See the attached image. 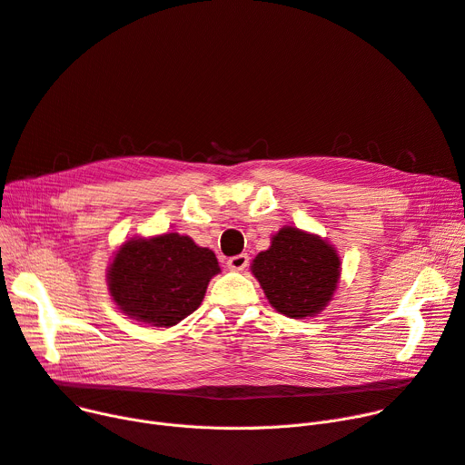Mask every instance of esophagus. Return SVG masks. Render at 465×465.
Segmentation results:
<instances>
[{"instance_id":"34e87169","label":"esophagus","mask_w":465,"mask_h":465,"mask_svg":"<svg viewBox=\"0 0 465 465\" xmlns=\"http://www.w3.org/2000/svg\"><path fill=\"white\" fill-rule=\"evenodd\" d=\"M246 265H249V256L246 254H239L228 260V269L232 271H242Z\"/></svg>"}]
</instances>
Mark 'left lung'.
I'll return each mask as SVG.
<instances>
[{
	"instance_id": "obj_1",
	"label": "left lung",
	"mask_w": 465,
	"mask_h": 465,
	"mask_svg": "<svg viewBox=\"0 0 465 465\" xmlns=\"http://www.w3.org/2000/svg\"><path fill=\"white\" fill-rule=\"evenodd\" d=\"M267 301L293 320L314 318L332 301L342 262L334 246L311 232L284 226L251 263Z\"/></svg>"
}]
</instances>
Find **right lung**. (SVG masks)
Returning <instances> with one entry per match:
<instances>
[{
    "mask_svg": "<svg viewBox=\"0 0 465 465\" xmlns=\"http://www.w3.org/2000/svg\"><path fill=\"white\" fill-rule=\"evenodd\" d=\"M219 272L213 251L189 235L166 232L123 242L108 265L106 282L123 314L168 329L196 311Z\"/></svg>",
    "mask_w": 465,
    "mask_h": 465,
    "instance_id": "1",
    "label": "right lung"
}]
</instances>
